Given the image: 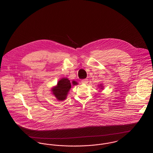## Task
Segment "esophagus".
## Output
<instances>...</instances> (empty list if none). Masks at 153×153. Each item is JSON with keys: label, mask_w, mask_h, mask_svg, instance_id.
I'll return each instance as SVG.
<instances>
[{"label": "esophagus", "mask_w": 153, "mask_h": 153, "mask_svg": "<svg viewBox=\"0 0 153 153\" xmlns=\"http://www.w3.org/2000/svg\"><path fill=\"white\" fill-rule=\"evenodd\" d=\"M81 82H82V84H87L88 82V80L87 79H82V80L81 81Z\"/></svg>", "instance_id": "34e87169"}]
</instances>
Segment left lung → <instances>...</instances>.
<instances>
[{"label": "left lung", "mask_w": 153, "mask_h": 153, "mask_svg": "<svg viewBox=\"0 0 153 153\" xmlns=\"http://www.w3.org/2000/svg\"><path fill=\"white\" fill-rule=\"evenodd\" d=\"M100 86H101V87H102V88H101V89H102V85H100Z\"/></svg>", "instance_id": "obj_1"}]
</instances>
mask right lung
Returning a JSON list of instances; mask_svg holds the SVG:
<instances>
[{"label": "right lung", "instance_id": "1", "mask_svg": "<svg viewBox=\"0 0 153 153\" xmlns=\"http://www.w3.org/2000/svg\"><path fill=\"white\" fill-rule=\"evenodd\" d=\"M72 84L73 85H78V83L74 81L72 82ZM71 88V84L70 81L66 78H64L58 82L57 85L53 88L51 91L58 100L64 101L65 100Z\"/></svg>", "mask_w": 153, "mask_h": 153}]
</instances>
